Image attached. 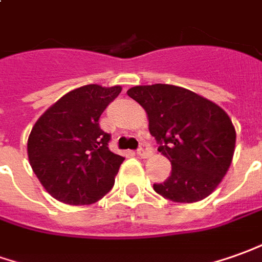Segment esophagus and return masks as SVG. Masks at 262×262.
<instances>
[{
    "instance_id": "esophagus-1",
    "label": "esophagus",
    "mask_w": 262,
    "mask_h": 262,
    "mask_svg": "<svg viewBox=\"0 0 262 262\" xmlns=\"http://www.w3.org/2000/svg\"><path fill=\"white\" fill-rule=\"evenodd\" d=\"M137 154L140 155V157H142V158H147V157H149V154H151V148H149L145 142H141L140 148L137 149Z\"/></svg>"
}]
</instances>
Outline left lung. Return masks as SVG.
I'll use <instances>...</instances> for the list:
<instances>
[{
    "mask_svg": "<svg viewBox=\"0 0 262 262\" xmlns=\"http://www.w3.org/2000/svg\"><path fill=\"white\" fill-rule=\"evenodd\" d=\"M127 94L145 110L158 151L171 162V176L154 184L155 192L174 203L210 195L230 168L235 148L228 114L183 86L137 85Z\"/></svg>",
    "mask_w": 262,
    "mask_h": 262,
    "instance_id": "1",
    "label": "left lung"
}]
</instances>
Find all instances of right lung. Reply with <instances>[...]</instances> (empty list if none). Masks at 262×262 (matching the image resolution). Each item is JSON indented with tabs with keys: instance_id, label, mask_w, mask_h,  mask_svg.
Segmentation results:
<instances>
[{
	"instance_id": "1",
	"label": "right lung",
	"mask_w": 262,
	"mask_h": 262,
	"mask_svg": "<svg viewBox=\"0 0 262 262\" xmlns=\"http://www.w3.org/2000/svg\"><path fill=\"white\" fill-rule=\"evenodd\" d=\"M121 90L120 85L79 86L61 97L32 127L28 160L55 200L90 205L114 187L124 157L110 151L111 135L101 129L98 120Z\"/></svg>"
}]
</instances>
